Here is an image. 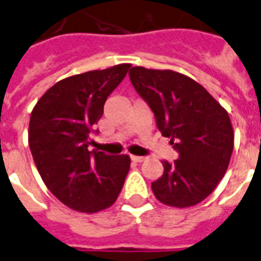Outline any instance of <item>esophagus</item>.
Wrapping results in <instances>:
<instances>
[{
    "instance_id": "34e87169",
    "label": "esophagus",
    "mask_w": 261,
    "mask_h": 261,
    "mask_svg": "<svg viewBox=\"0 0 261 261\" xmlns=\"http://www.w3.org/2000/svg\"><path fill=\"white\" fill-rule=\"evenodd\" d=\"M131 161H134V162H137V164H139V162H143V161H145V156L131 155Z\"/></svg>"
}]
</instances>
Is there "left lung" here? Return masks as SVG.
Wrapping results in <instances>:
<instances>
[{"label":"left lung","instance_id":"left-lung-1","mask_svg":"<svg viewBox=\"0 0 261 261\" xmlns=\"http://www.w3.org/2000/svg\"><path fill=\"white\" fill-rule=\"evenodd\" d=\"M130 80L154 112L158 130L178 152L162 161L164 174L151 184L156 200L175 207L196 205L225 174L233 151L229 115L204 87L174 71L133 67Z\"/></svg>","mask_w":261,"mask_h":261}]
</instances>
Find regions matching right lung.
I'll return each instance as SVG.
<instances>
[{"label": "right lung", "instance_id": "obj_1", "mask_svg": "<svg viewBox=\"0 0 261 261\" xmlns=\"http://www.w3.org/2000/svg\"><path fill=\"white\" fill-rule=\"evenodd\" d=\"M130 64L90 71L57 82L31 114L29 147L46 188L73 211L111 206L130 170V156L90 151L91 134Z\"/></svg>", "mask_w": 261, "mask_h": 261}]
</instances>
